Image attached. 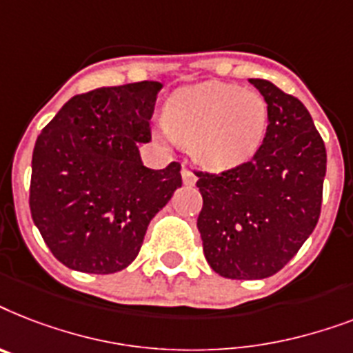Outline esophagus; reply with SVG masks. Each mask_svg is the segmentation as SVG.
Here are the masks:
<instances>
[{
	"mask_svg": "<svg viewBox=\"0 0 353 353\" xmlns=\"http://www.w3.org/2000/svg\"><path fill=\"white\" fill-rule=\"evenodd\" d=\"M182 180L185 185H194L196 184V174L188 168H182Z\"/></svg>",
	"mask_w": 353,
	"mask_h": 353,
	"instance_id": "34e87169",
	"label": "esophagus"
}]
</instances>
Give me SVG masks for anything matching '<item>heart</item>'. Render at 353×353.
<instances>
[{"mask_svg": "<svg viewBox=\"0 0 353 353\" xmlns=\"http://www.w3.org/2000/svg\"><path fill=\"white\" fill-rule=\"evenodd\" d=\"M162 134L190 148L200 165L235 168L261 148L268 129V103L256 91L222 81L182 87L163 111Z\"/></svg>", "mask_w": 353, "mask_h": 353, "instance_id": "obj_1", "label": "heart"}]
</instances>
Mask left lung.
I'll list each match as a JSON object with an SVG mask.
<instances>
[{"instance_id":"obj_1","label":"left lung","mask_w":353,"mask_h":353,"mask_svg":"<svg viewBox=\"0 0 353 353\" xmlns=\"http://www.w3.org/2000/svg\"><path fill=\"white\" fill-rule=\"evenodd\" d=\"M250 83L268 103L262 145L224 173H196L205 261L241 281L272 277L295 256L319 221L326 174L324 142L303 101L272 81Z\"/></svg>"}]
</instances>
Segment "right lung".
<instances>
[{
	"label": "right lung",
	"instance_id": "right-lung-1",
	"mask_svg": "<svg viewBox=\"0 0 353 353\" xmlns=\"http://www.w3.org/2000/svg\"><path fill=\"white\" fill-rule=\"evenodd\" d=\"M160 81L72 97L36 140L30 215L70 270L117 273L137 259L148 225L182 185L180 163L143 165Z\"/></svg>",
	"mask_w": 353,
	"mask_h": 353
}]
</instances>
